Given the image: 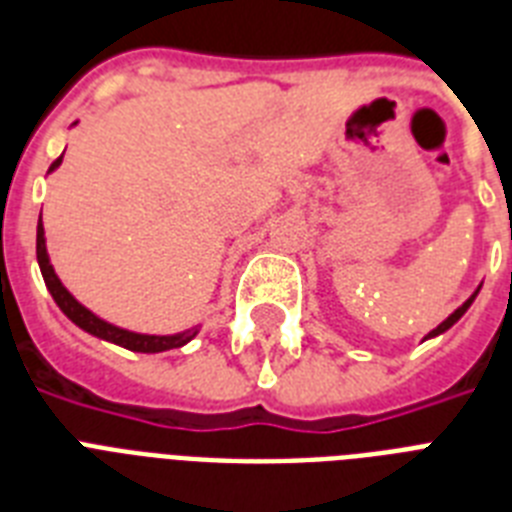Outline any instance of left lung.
<instances>
[{"instance_id":"1","label":"left lung","mask_w":512,"mask_h":512,"mask_svg":"<svg viewBox=\"0 0 512 512\" xmlns=\"http://www.w3.org/2000/svg\"><path fill=\"white\" fill-rule=\"evenodd\" d=\"M478 289H481V287H478ZM478 289H476V292H473V295L468 297V300H465V303L460 305V308H457V311L452 313V316H449V319L441 321V324H438V327L433 329V332H430L428 337H436V335H441V332H446V329H449V327H454V324H457V321H460L462 316H465V311H468L470 305H473V300H476V295H478ZM428 337H425V340H428Z\"/></svg>"}]
</instances>
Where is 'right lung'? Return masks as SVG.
Returning a JSON list of instances; mask_svg holds the SVG:
<instances>
[{"label": "right lung", "instance_id": "add662e5", "mask_svg": "<svg viewBox=\"0 0 512 512\" xmlns=\"http://www.w3.org/2000/svg\"><path fill=\"white\" fill-rule=\"evenodd\" d=\"M60 162H63V156L50 164V172L55 170ZM36 260H39V271H42L44 276V284L50 289L52 300L58 303L60 311L66 313L76 327H82L84 332H90V335L100 337V340L116 342V345H122V348L127 350H135V353H162V350L183 348L185 342H191L193 337L199 335V329L196 327L185 329L180 335H138V332H130V329L114 327V324H108V321L98 319L92 311H87V308L60 284L58 276H55V268L50 265V255H47V244H44L42 220L36 225Z\"/></svg>", "mask_w": 512, "mask_h": 512}]
</instances>
